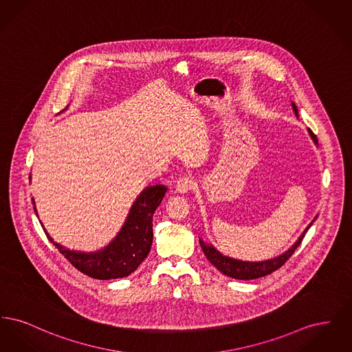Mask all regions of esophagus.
Instances as JSON below:
<instances>
[{
	"label": "esophagus",
	"mask_w": 352,
	"mask_h": 352,
	"mask_svg": "<svg viewBox=\"0 0 352 352\" xmlns=\"http://www.w3.org/2000/svg\"><path fill=\"white\" fill-rule=\"evenodd\" d=\"M194 187V179L191 177H182L175 184L177 194H187Z\"/></svg>",
	"instance_id": "1"
}]
</instances>
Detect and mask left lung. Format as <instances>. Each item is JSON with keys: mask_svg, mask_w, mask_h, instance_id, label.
Listing matches in <instances>:
<instances>
[{"mask_svg": "<svg viewBox=\"0 0 352 352\" xmlns=\"http://www.w3.org/2000/svg\"><path fill=\"white\" fill-rule=\"evenodd\" d=\"M292 108H293V112L296 113V116L298 118V109H297V105L293 101H292ZM307 132L310 134L311 140L314 141V144L318 146L317 135L313 133L310 129H307ZM316 219H317V217L314 218V220ZM313 221L305 228V231L297 239V241L287 251H285L284 253H281V254H278V256H276L273 258L263 260V261H243V260H237V258H234V257L223 254L212 244H207L203 239H199V243H201V250H203L204 256L207 257V260L215 268L220 270L223 274H226L228 277H232V278H236V280H254V278L264 277L267 274H270L272 272L281 268L284 265L285 261L300 247L302 239L305 237V234L307 232V230L311 227Z\"/></svg>", "mask_w": 352, "mask_h": 352, "instance_id": "8db88e82", "label": "left lung"}]
</instances>
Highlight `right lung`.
Instances as JSON below:
<instances>
[{
  "instance_id": "right-lung-1",
  "label": "right lung",
  "mask_w": 352,
  "mask_h": 352,
  "mask_svg": "<svg viewBox=\"0 0 352 352\" xmlns=\"http://www.w3.org/2000/svg\"><path fill=\"white\" fill-rule=\"evenodd\" d=\"M166 191L168 187L164 184L145 187L133 201L129 214L115 239L99 251L82 252L66 248L65 245L55 243L43 224H41L55 248H58V251L84 274L98 280L122 278L133 273L149 254L153 243V214L161 204ZM32 199L34 211L38 217L35 201L34 198Z\"/></svg>"
}]
</instances>
